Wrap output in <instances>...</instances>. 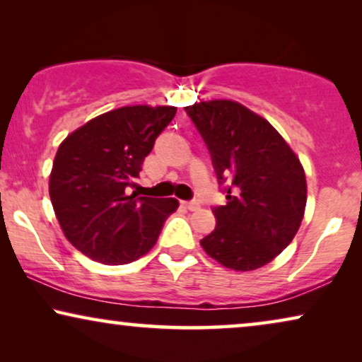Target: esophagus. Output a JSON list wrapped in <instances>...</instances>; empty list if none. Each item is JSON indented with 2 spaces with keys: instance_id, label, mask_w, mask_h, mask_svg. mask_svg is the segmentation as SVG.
I'll return each instance as SVG.
<instances>
[{
  "instance_id": "1",
  "label": "esophagus",
  "mask_w": 362,
  "mask_h": 362,
  "mask_svg": "<svg viewBox=\"0 0 362 362\" xmlns=\"http://www.w3.org/2000/svg\"><path fill=\"white\" fill-rule=\"evenodd\" d=\"M182 206H185L186 209H189V211L199 209V202H197V201H185V202H182Z\"/></svg>"
}]
</instances>
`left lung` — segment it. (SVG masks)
Returning <instances> with one entry per match:
<instances>
[{"label": "left lung", "instance_id": "obj_1", "mask_svg": "<svg viewBox=\"0 0 362 362\" xmlns=\"http://www.w3.org/2000/svg\"><path fill=\"white\" fill-rule=\"evenodd\" d=\"M204 138L217 180H230L227 204L214 207L216 229L201 240L226 269H260L286 249L300 229L306 177L298 156L265 120L234 100L185 107Z\"/></svg>", "mask_w": 362, "mask_h": 362}]
</instances>
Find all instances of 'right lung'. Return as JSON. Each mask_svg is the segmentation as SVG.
Segmentation results:
<instances>
[{
	"label": "right lung",
	"mask_w": 362,
	"mask_h": 362,
	"mask_svg": "<svg viewBox=\"0 0 362 362\" xmlns=\"http://www.w3.org/2000/svg\"><path fill=\"white\" fill-rule=\"evenodd\" d=\"M176 110L171 105L115 108L78 127L59 145L49 196L66 239L88 259L105 265L140 259L180 206L175 197L128 192Z\"/></svg>",
	"instance_id": "add662e5"
}]
</instances>
